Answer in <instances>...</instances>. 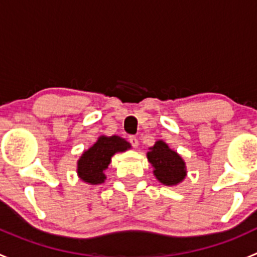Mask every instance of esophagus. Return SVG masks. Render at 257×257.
Returning a JSON list of instances; mask_svg holds the SVG:
<instances>
[{
  "instance_id": "34e87169",
  "label": "esophagus",
  "mask_w": 257,
  "mask_h": 257,
  "mask_svg": "<svg viewBox=\"0 0 257 257\" xmlns=\"http://www.w3.org/2000/svg\"><path fill=\"white\" fill-rule=\"evenodd\" d=\"M129 142H131V144L133 145L134 148H138V145H139V142H138V138H137V137H134V136H131V137H129Z\"/></svg>"
}]
</instances>
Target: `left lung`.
Masks as SVG:
<instances>
[{"instance_id": "left-lung-1", "label": "left lung", "mask_w": 257, "mask_h": 257, "mask_svg": "<svg viewBox=\"0 0 257 257\" xmlns=\"http://www.w3.org/2000/svg\"><path fill=\"white\" fill-rule=\"evenodd\" d=\"M147 157L152 167L154 168L155 178L167 186L178 185L186 177L185 162L177 152L170 149L168 144L163 141L149 148Z\"/></svg>"}]
</instances>
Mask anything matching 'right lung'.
<instances>
[{
  "instance_id": "1",
  "label": "right lung",
  "mask_w": 257,
  "mask_h": 257,
  "mask_svg": "<svg viewBox=\"0 0 257 257\" xmlns=\"http://www.w3.org/2000/svg\"><path fill=\"white\" fill-rule=\"evenodd\" d=\"M128 149H131V144L120 137H99L98 141L79 158L77 163L78 177L92 185L104 183V170L109 165L113 155Z\"/></svg>"
}]
</instances>
